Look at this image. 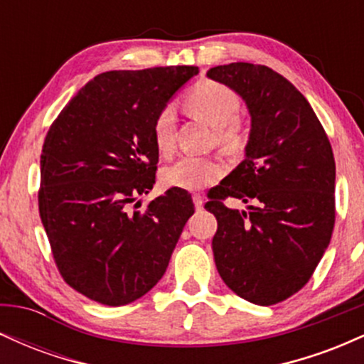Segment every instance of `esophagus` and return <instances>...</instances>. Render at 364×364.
<instances>
[{"label":"esophagus","mask_w":364,"mask_h":364,"mask_svg":"<svg viewBox=\"0 0 364 364\" xmlns=\"http://www.w3.org/2000/svg\"><path fill=\"white\" fill-rule=\"evenodd\" d=\"M193 203L196 210H202L203 208V196L202 195H193Z\"/></svg>","instance_id":"34e87169"}]
</instances>
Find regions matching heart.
I'll use <instances>...</instances> for the list:
<instances>
[{
  "mask_svg": "<svg viewBox=\"0 0 364 364\" xmlns=\"http://www.w3.org/2000/svg\"><path fill=\"white\" fill-rule=\"evenodd\" d=\"M185 106L196 119L215 129L219 144L229 152H236L245 145L243 127L237 121L240 101L231 89L223 83L198 82L186 94ZM154 141L161 154H169L176 141V109L174 106L162 107L154 121ZM223 176V166L214 159L185 156L162 171L166 186L179 190H203Z\"/></svg>",
  "mask_w": 364,
  "mask_h": 364,
  "instance_id": "heart-1",
  "label": "heart"
}]
</instances>
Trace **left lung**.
I'll list each match as a JSON object with an SVG mask.
<instances>
[{
	"mask_svg": "<svg viewBox=\"0 0 364 364\" xmlns=\"http://www.w3.org/2000/svg\"><path fill=\"white\" fill-rule=\"evenodd\" d=\"M246 104L245 159L212 190L214 260L225 286L270 306L310 281L336 223V161L310 102L269 66L231 63L207 72ZM228 196L248 203L229 209Z\"/></svg>",
	"mask_w": 364,
	"mask_h": 364,
	"instance_id": "1",
	"label": "left lung"
}]
</instances>
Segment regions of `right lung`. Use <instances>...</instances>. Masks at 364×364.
Segmentation results:
<instances>
[{
  "mask_svg": "<svg viewBox=\"0 0 364 364\" xmlns=\"http://www.w3.org/2000/svg\"><path fill=\"white\" fill-rule=\"evenodd\" d=\"M196 73L159 66L97 75L46 135L41 220L63 279L92 301L123 306L147 294L193 215L179 188L136 207L156 183L154 121Z\"/></svg>",
  "mask_w": 364,
  "mask_h": 364,
  "instance_id": "right-lung-1",
  "label": "right lung"
}]
</instances>
